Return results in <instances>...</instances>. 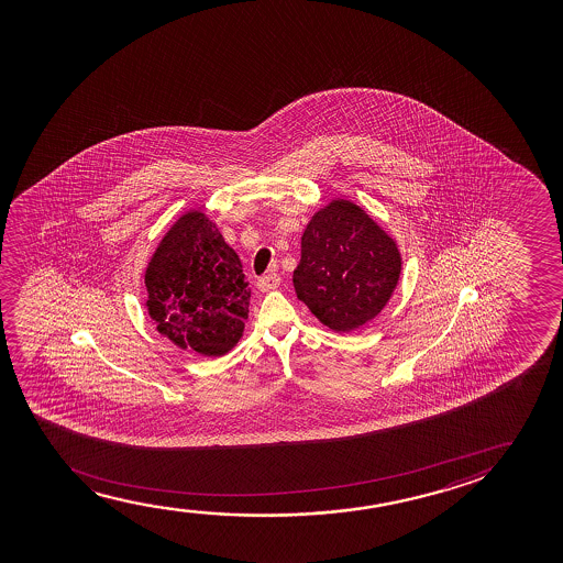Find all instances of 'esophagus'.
Listing matches in <instances>:
<instances>
[{
    "instance_id": "1",
    "label": "esophagus",
    "mask_w": 563,
    "mask_h": 563,
    "mask_svg": "<svg viewBox=\"0 0 563 563\" xmlns=\"http://www.w3.org/2000/svg\"><path fill=\"white\" fill-rule=\"evenodd\" d=\"M280 286V277L275 275V273H269V275H263V277L257 278V288L262 290V292H269V290H275Z\"/></svg>"
}]
</instances>
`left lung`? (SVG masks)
<instances>
[{"label": "left lung", "instance_id": "8db88e82", "mask_svg": "<svg viewBox=\"0 0 563 563\" xmlns=\"http://www.w3.org/2000/svg\"><path fill=\"white\" fill-rule=\"evenodd\" d=\"M400 269L396 242L362 208L334 200L306 227L292 280L321 323L350 332L380 313Z\"/></svg>", "mask_w": 563, "mask_h": 563}]
</instances>
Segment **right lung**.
<instances>
[{
  "label": "right lung",
  "instance_id": "obj_1",
  "mask_svg": "<svg viewBox=\"0 0 563 563\" xmlns=\"http://www.w3.org/2000/svg\"><path fill=\"white\" fill-rule=\"evenodd\" d=\"M147 311L177 346L223 355L244 331L250 288L216 224L188 211L163 236L146 269Z\"/></svg>",
  "mask_w": 563,
  "mask_h": 563
}]
</instances>
